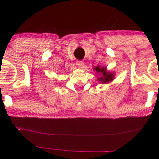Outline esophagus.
Masks as SVG:
<instances>
[{"instance_id":"34e87169","label":"esophagus","mask_w":159,"mask_h":159,"mask_svg":"<svg viewBox=\"0 0 159 159\" xmlns=\"http://www.w3.org/2000/svg\"><path fill=\"white\" fill-rule=\"evenodd\" d=\"M76 64H77V66H78V68H83L84 64V62H83V61H78L77 62V63H76Z\"/></svg>"}]
</instances>
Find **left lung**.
<instances>
[{
    "label": "left lung",
    "instance_id": "left-lung-1",
    "mask_svg": "<svg viewBox=\"0 0 159 159\" xmlns=\"http://www.w3.org/2000/svg\"><path fill=\"white\" fill-rule=\"evenodd\" d=\"M94 70H96L98 73H101L102 76L98 78L97 79L102 82V83H108V82L113 81L114 75L110 73V72H107L106 71V68H103V67L100 68L99 66H96V68H94Z\"/></svg>",
    "mask_w": 159,
    "mask_h": 159
}]
</instances>
